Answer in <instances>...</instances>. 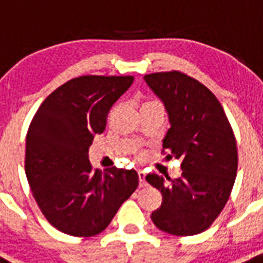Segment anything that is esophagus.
I'll list each match as a JSON object with an SVG mask.
<instances>
[{
  "instance_id": "1",
  "label": "esophagus",
  "mask_w": 263,
  "mask_h": 263,
  "mask_svg": "<svg viewBox=\"0 0 263 263\" xmlns=\"http://www.w3.org/2000/svg\"><path fill=\"white\" fill-rule=\"evenodd\" d=\"M139 180H140V187H144V186H147V182H145V173L144 171H142V170H140V171H139Z\"/></svg>"
}]
</instances>
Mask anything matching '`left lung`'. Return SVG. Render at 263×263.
I'll return each instance as SVG.
<instances>
[{
  "mask_svg": "<svg viewBox=\"0 0 263 263\" xmlns=\"http://www.w3.org/2000/svg\"><path fill=\"white\" fill-rule=\"evenodd\" d=\"M149 89L164 104L170 129L163 139L167 158L182 159V176L148 174L147 182L163 195L151 214L159 230L195 235L223 210L238 168L237 143L223 108L203 84L180 72L145 74Z\"/></svg>",
  "mask_w": 263,
  "mask_h": 263,
  "instance_id": "obj_1",
  "label": "left lung"
}]
</instances>
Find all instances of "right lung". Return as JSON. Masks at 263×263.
Returning <instances> with one entry per match:
<instances>
[{
	"label": "right lung",
	"mask_w": 263,
	"mask_h": 263,
	"mask_svg": "<svg viewBox=\"0 0 263 263\" xmlns=\"http://www.w3.org/2000/svg\"><path fill=\"white\" fill-rule=\"evenodd\" d=\"M132 76H81L53 90L28 129L25 174L45 218L61 233L92 237L111 223L138 189L135 170H92L95 135L105 129L115 101Z\"/></svg>",
	"instance_id": "obj_1"
}]
</instances>
